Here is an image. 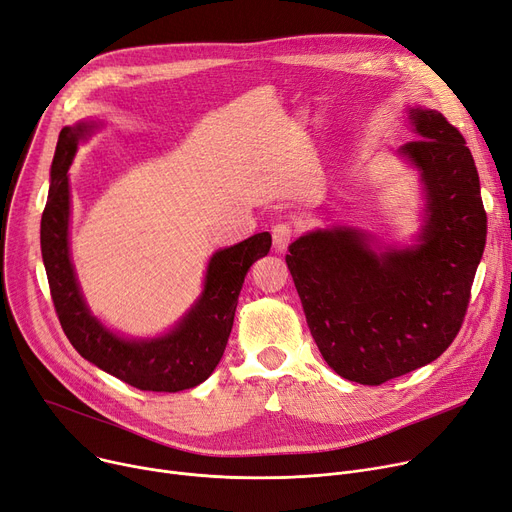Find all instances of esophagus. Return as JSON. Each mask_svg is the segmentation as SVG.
I'll return each mask as SVG.
<instances>
[{
    "label": "esophagus",
    "mask_w": 512,
    "mask_h": 512,
    "mask_svg": "<svg viewBox=\"0 0 512 512\" xmlns=\"http://www.w3.org/2000/svg\"><path fill=\"white\" fill-rule=\"evenodd\" d=\"M294 234H297V226L292 222H280L272 228V238H274V247L276 251H286V247L292 242Z\"/></svg>",
    "instance_id": "34e87169"
}]
</instances>
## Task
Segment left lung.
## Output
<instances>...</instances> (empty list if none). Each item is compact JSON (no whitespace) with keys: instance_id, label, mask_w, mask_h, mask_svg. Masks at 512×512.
<instances>
[{"instance_id":"obj_1","label":"left lung","mask_w":512,"mask_h":512,"mask_svg":"<svg viewBox=\"0 0 512 512\" xmlns=\"http://www.w3.org/2000/svg\"><path fill=\"white\" fill-rule=\"evenodd\" d=\"M419 139L400 147L421 172L427 224L407 251L373 253L355 230L311 232L286 265L326 363L380 386L438 359L459 334L488 218L479 174L459 128L436 110H411Z\"/></svg>"}]
</instances>
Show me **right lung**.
Instances as JSON below:
<instances>
[{"instance_id": "1", "label": "right lung", "mask_w": 512, "mask_h": 512, "mask_svg": "<svg viewBox=\"0 0 512 512\" xmlns=\"http://www.w3.org/2000/svg\"><path fill=\"white\" fill-rule=\"evenodd\" d=\"M91 126L62 128L51 166L49 197L41 218V253L53 307L70 344L99 369L149 392H180L205 382L220 363L234 324L238 294L249 267L270 253V232L218 251L207 267L205 290L176 330L155 340H124L89 313L78 290L68 251V168Z\"/></svg>"}]
</instances>
